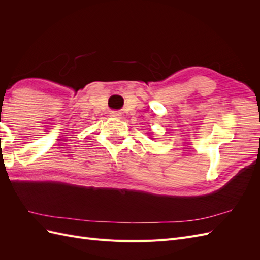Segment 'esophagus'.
<instances>
[{
	"label": "esophagus",
	"mask_w": 260,
	"mask_h": 260,
	"mask_svg": "<svg viewBox=\"0 0 260 260\" xmlns=\"http://www.w3.org/2000/svg\"><path fill=\"white\" fill-rule=\"evenodd\" d=\"M111 116H112V117H115V118H120L121 113L115 111V112H112V113H111Z\"/></svg>",
	"instance_id": "34e87169"
}]
</instances>
